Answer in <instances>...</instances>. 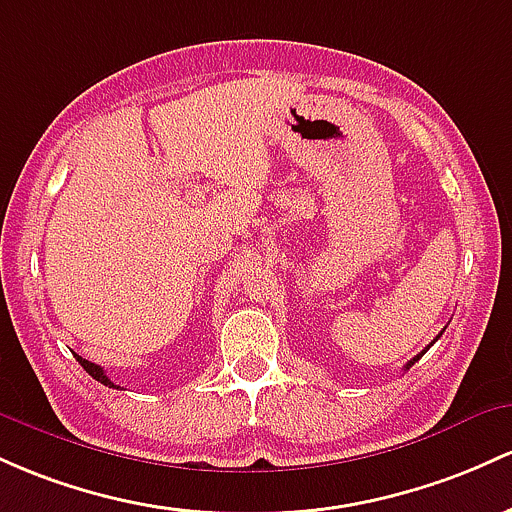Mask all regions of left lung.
I'll return each instance as SVG.
<instances>
[{"instance_id":"8db88e82","label":"left lung","mask_w":512,"mask_h":512,"mask_svg":"<svg viewBox=\"0 0 512 512\" xmlns=\"http://www.w3.org/2000/svg\"><path fill=\"white\" fill-rule=\"evenodd\" d=\"M426 350H428V348H426ZM426 350H423V353H426ZM423 353H421V355H423ZM421 355H416V358L409 360V363H406V370H409V367H411L413 363H416V360H421Z\"/></svg>"}]
</instances>
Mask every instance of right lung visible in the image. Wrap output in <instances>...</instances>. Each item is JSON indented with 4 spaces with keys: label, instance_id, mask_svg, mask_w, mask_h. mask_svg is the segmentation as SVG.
Here are the masks:
<instances>
[{
    "label": "right lung",
    "instance_id": "add662e5",
    "mask_svg": "<svg viewBox=\"0 0 512 512\" xmlns=\"http://www.w3.org/2000/svg\"><path fill=\"white\" fill-rule=\"evenodd\" d=\"M74 358H77V360H79V365H82V367H84V370H86V372H89V375H91V377H94V380H96V382L106 384V387L120 389V387H118V384H113L111 380H108V375H106V372H103V367H101V365H94V363H89V360H84V358H82V355H74Z\"/></svg>",
    "mask_w": 512,
    "mask_h": 512
}]
</instances>
